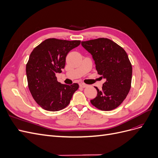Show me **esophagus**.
<instances>
[{"label": "esophagus", "mask_w": 158, "mask_h": 158, "mask_svg": "<svg viewBox=\"0 0 158 158\" xmlns=\"http://www.w3.org/2000/svg\"><path fill=\"white\" fill-rule=\"evenodd\" d=\"M80 86L82 87V88H85V87L88 86V85L84 84V83H80Z\"/></svg>", "instance_id": "34e87169"}]
</instances>
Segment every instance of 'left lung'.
<instances>
[{
  "mask_svg": "<svg viewBox=\"0 0 158 158\" xmlns=\"http://www.w3.org/2000/svg\"><path fill=\"white\" fill-rule=\"evenodd\" d=\"M82 45L92 55L98 73L106 79L102 90L90 100L102 111L116 109L127 98L131 89L132 68L126 51L107 38L82 41Z\"/></svg>",
  "mask_w": 158,
  "mask_h": 158,
  "instance_id": "8db88e82",
  "label": "left lung"
}]
</instances>
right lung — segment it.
Instances as JSON below:
<instances>
[{
	"label": "right lung",
	"instance_id": "1",
	"mask_svg": "<svg viewBox=\"0 0 158 158\" xmlns=\"http://www.w3.org/2000/svg\"><path fill=\"white\" fill-rule=\"evenodd\" d=\"M80 42L49 38L31 52L26 64L28 88L33 98L45 110L57 111L67 107L78 89L77 83L69 85L59 82L56 74L61 73L66 55Z\"/></svg>",
	"mask_w": 158,
	"mask_h": 158
}]
</instances>
